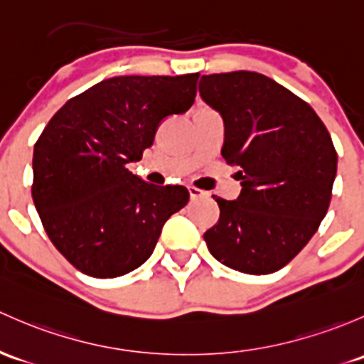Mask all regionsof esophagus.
Segmentation results:
<instances>
[{
  "label": "esophagus",
  "instance_id": "34e87169",
  "mask_svg": "<svg viewBox=\"0 0 364 364\" xmlns=\"http://www.w3.org/2000/svg\"><path fill=\"white\" fill-rule=\"evenodd\" d=\"M188 192H190V197L193 198H200V197H208V193L204 192V190L197 188V186H188Z\"/></svg>",
  "mask_w": 364,
  "mask_h": 364
}]
</instances>
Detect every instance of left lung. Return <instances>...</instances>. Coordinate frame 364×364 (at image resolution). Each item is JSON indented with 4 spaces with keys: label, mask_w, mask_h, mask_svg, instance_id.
Returning <instances> with one entry per match:
<instances>
[{
    "label": "left lung",
    "mask_w": 364,
    "mask_h": 364,
    "mask_svg": "<svg viewBox=\"0 0 364 364\" xmlns=\"http://www.w3.org/2000/svg\"><path fill=\"white\" fill-rule=\"evenodd\" d=\"M202 99L225 122L221 155L239 167L237 200L216 197L220 218L204 233L218 262L244 274L277 272L326 216L336 151L316 112L255 71L204 75Z\"/></svg>",
    "instance_id": "left-lung-1"
}]
</instances>
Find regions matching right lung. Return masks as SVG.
I'll use <instances>...</instances> for the list:
<instances>
[{"label": "right lung", "mask_w": 364, "mask_h": 364, "mask_svg": "<svg viewBox=\"0 0 364 364\" xmlns=\"http://www.w3.org/2000/svg\"><path fill=\"white\" fill-rule=\"evenodd\" d=\"M198 73L114 76L71 97L34 144L33 193L45 232L80 272L118 277L143 265L164 223L185 208L181 185L155 186L127 169L160 124L190 109Z\"/></svg>", "instance_id": "obj_1"}]
</instances>
